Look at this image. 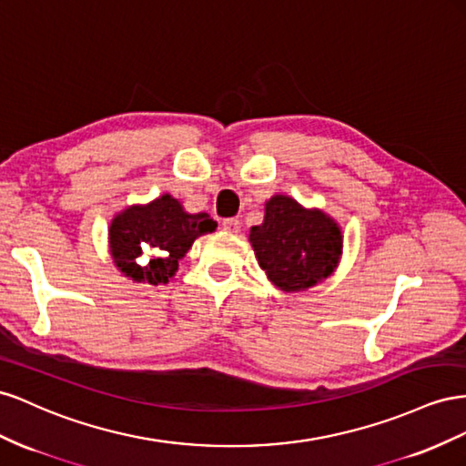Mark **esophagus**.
Segmentation results:
<instances>
[{
  "mask_svg": "<svg viewBox=\"0 0 466 466\" xmlns=\"http://www.w3.org/2000/svg\"><path fill=\"white\" fill-rule=\"evenodd\" d=\"M222 228L226 232H230V234H238V232H240V228H242V224H240V220H238V218H224L222 220Z\"/></svg>",
  "mask_w": 466,
  "mask_h": 466,
  "instance_id": "obj_1",
  "label": "esophagus"
}]
</instances>
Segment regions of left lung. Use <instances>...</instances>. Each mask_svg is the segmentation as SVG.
Listing matches in <instances>:
<instances>
[{"mask_svg":"<svg viewBox=\"0 0 466 466\" xmlns=\"http://www.w3.org/2000/svg\"><path fill=\"white\" fill-rule=\"evenodd\" d=\"M249 242L269 281L281 290L299 292L334 273L343 236L326 212L275 195L265 203L263 222L249 230Z\"/></svg>","mask_w":466,"mask_h":466,"instance_id":"left-lung-1","label":"left lung"}]
</instances>
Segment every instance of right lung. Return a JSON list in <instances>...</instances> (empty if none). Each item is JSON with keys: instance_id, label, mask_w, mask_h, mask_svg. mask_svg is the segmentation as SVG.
I'll return each mask as SVG.
<instances>
[{"instance_id": "obj_1", "label": "right lung", "mask_w": 466, "mask_h": 466, "mask_svg": "<svg viewBox=\"0 0 466 466\" xmlns=\"http://www.w3.org/2000/svg\"><path fill=\"white\" fill-rule=\"evenodd\" d=\"M215 230L207 212L189 215L166 193L118 212L109 226V248L118 271L132 281L166 285L197 238Z\"/></svg>"}]
</instances>
